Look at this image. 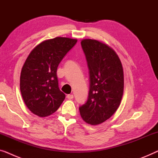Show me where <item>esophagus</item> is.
<instances>
[{"label":"esophagus","instance_id":"1","mask_svg":"<svg viewBox=\"0 0 158 158\" xmlns=\"http://www.w3.org/2000/svg\"><path fill=\"white\" fill-rule=\"evenodd\" d=\"M73 97H74V96H73V94H69V95H68V96H67V98L71 100V99L73 98Z\"/></svg>","mask_w":158,"mask_h":158}]
</instances>
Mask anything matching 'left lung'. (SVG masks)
Here are the masks:
<instances>
[{"label": "left lung", "instance_id": "left-lung-1", "mask_svg": "<svg viewBox=\"0 0 158 158\" xmlns=\"http://www.w3.org/2000/svg\"><path fill=\"white\" fill-rule=\"evenodd\" d=\"M90 86L87 101L79 107L85 122L96 125L109 118L119 106L124 92V72L118 55L111 47L95 40H83Z\"/></svg>", "mask_w": 158, "mask_h": 158}]
</instances>
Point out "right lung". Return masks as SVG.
<instances>
[{"instance_id": "1", "label": "right lung", "mask_w": 158, "mask_h": 158, "mask_svg": "<svg viewBox=\"0 0 158 158\" xmlns=\"http://www.w3.org/2000/svg\"><path fill=\"white\" fill-rule=\"evenodd\" d=\"M77 40L56 37L46 40L31 52L21 70V96L30 111L40 117L55 113L65 98L60 90L57 67Z\"/></svg>"}]
</instances>
